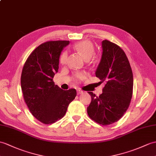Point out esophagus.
Here are the masks:
<instances>
[{"label":"esophagus","instance_id":"obj_1","mask_svg":"<svg viewBox=\"0 0 156 156\" xmlns=\"http://www.w3.org/2000/svg\"><path fill=\"white\" fill-rule=\"evenodd\" d=\"M83 92H83L82 90H77V94H82Z\"/></svg>","mask_w":156,"mask_h":156}]
</instances>
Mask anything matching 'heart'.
Segmentation results:
<instances>
[{"label": "heart", "mask_w": 156, "mask_h": 156, "mask_svg": "<svg viewBox=\"0 0 156 156\" xmlns=\"http://www.w3.org/2000/svg\"><path fill=\"white\" fill-rule=\"evenodd\" d=\"M74 48L87 60L91 58L94 54V48L92 43L89 41H82L76 43L74 45ZM68 56V53L66 50L61 54L60 56V63L61 64H65L67 62ZM74 76L76 80H81L84 78L86 74L84 72H77L74 74Z\"/></svg>", "instance_id": "1"}]
</instances>
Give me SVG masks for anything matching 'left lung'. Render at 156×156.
I'll use <instances>...</instances> for the list:
<instances>
[{
  "label": "left lung",
  "instance_id": "obj_1",
  "mask_svg": "<svg viewBox=\"0 0 156 156\" xmlns=\"http://www.w3.org/2000/svg\"><path fill=\"white\" fill-rule=\"evenodd\" d=\"M102 58L96 76L105 86L99 96L88 92L92 100L87 112L92 120L107 126L118 122L128 110L132 97L133 79L124 50L107 40L102 41Z\"/></svg>",
  "mask_w": 156,
  "mask_h": 156
}]
</instances>
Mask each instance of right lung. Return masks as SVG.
I'll list each match as a JSON object with an SVG mask.
<instances>
[{"instance_id": "add662e5", "label": "right lung", "mask_w": 156, "mask_h": 156, "mask_svg": "<svg viewBox=\"0 0 156 156\" xmlns=\"http://www.w3.org/2000/svg\"><path fill=\"white\" fill-rule=\"evenodd\" d=\"M67 41H48L36 48L22 71L20 82L25 103L32 115L44 124L59 120L76 96V90H63L54 84L59 58Z\"/></svg>"}]
</instances>
